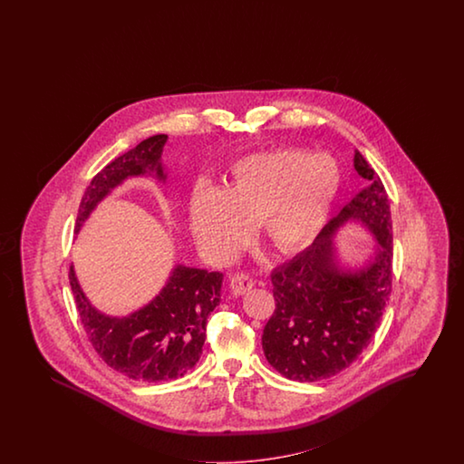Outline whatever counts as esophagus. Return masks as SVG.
<instances>
[{
  "label": "esophagus",
  "mask_w": 464,
  "mask_h": 464,
  "mask_svg": "<svg viewBox=\"0 0 464 464\" xmlns=\"http://www.w3.org/2000/svg\"><path fill=\"white\" fill-rule=\"evenodd\" d=\"M253 285H255V281H253L252 277H248L246 274H235L229 279V287H231L233 295H246Z\"/></svg>",
  "instance_id": "1"
}]
</instances>
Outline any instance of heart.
<instances>
[{"mask_svg": "<svg viewBox=\"0 0 464 464\" xmlns=\"http://www.w3.org/2000/svg\"><path fill=\"white\" fill-rule=\"evenodd\" d=\"M340 188L337 163L299 148L243 156L216 190L198 185L190 200L197 241L214 262L231 260L256 226L281 253L299 252L326 221Z\"/></svg>", "mask_w": 464, "mask_h": 464, "instance_id": "b5f03b06", "label": "heart"}]
</instances>
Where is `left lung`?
Masks as SVG:
<instances>
[{
    "instance_id": "1",
    "label": "left lung",
    "mask_w": 464,
    "mask_h": 464,
    "mask_svg": "<svg viewBox=\"0 0 464 464\" xmlns=\"http://www.w3.org/2000/svg\"><path fill=\"white\" fill-rule=\"evenodd\" d=\"M353 167L367 182L324 226L304 252L274 268L276 309L262 347L268 364L301 382L326 380L347 369L374 337L392 295L393 233L384 185L364 156ZM361 220L379 239L375 258L351 273L334 264L333 235L340 225Z\"/></svg>"
}]
</instances>
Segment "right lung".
Masks as SVG:
<instances>
[{
  "instance_id": "right-lung-1",
  "label": "right lung",
  "mask_w": 464,
  "mask_h": 464,
  "mask_svg": "<svg viewBox=\"0 0 464 464\" xmlns=\"http://www.w3.org/2000/svg\"><path fill=\"white\" fill-rule=\"evenodd\" d=\"M167 140V134H156L140 140L100 169L82 197L76 233L100 200L127 177L167 179L161 165ZM70 284L88 340L107 365L129 380L160 382L182 378L198 362L208 318L221 301L223 274L177 266L161 293L124 318L102 314L88 303L72 266Z\"/></svg>"
}]
</instances>
